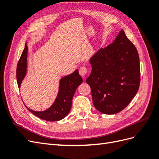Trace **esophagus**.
<instances>
[{
	"mask_svg": "<svg viewBox=\"0 0 159 159\" xmlns=\"http://www.w3.org/2000/svg\"><path fill=\"white\" fill-rule=\"evenodd\" d=\"M88 70V68L86 66H81V68H80V70H79L80 74L81 76H84V75H85L86 74H87Z\"/></svg>",
	"mask_w": 159,
	"mask_h": 159,
	"instance_id": "esophagus-1",
	"label": "esophagus"
}]
</instances>
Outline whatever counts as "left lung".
<instances>
[{
  "instance_id": "1",
  "label": "left lung",
  "mask_w": 159,
  "mask_h": 159,
  "mask_svg": "<svg viewBox=\"0 0 159 159\" xmlns=\"http://www.w3.org/2000/svg\"><path fill=\"white\" fill-rule=\"evenodd\" d=\"M92 67L86 80L93 103L99 111L111 115L125 108L140 85V61L136 47L121 30L114 42L90 59Z\"/></svg>"
}]
</instances>
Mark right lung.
Here are the masks:
<instances>
[{
    "instance_id": "obj_1",
    "label": "right lung",
    "mask_w": 159,
    "mask_h": 159,
    "mask_svg": "<svg viewBox=\"0 0 159 159\" xmlns=\"http://www.w3.org/2000/svg\"><path fill=\"white\" fill-rule=\"evenodd\" d=\"M27 52L28 46L26 44L16 67V80L19 88L26 73ZM82 81L78 70H76L74 73L61 79L58 94L49 109L44 111H35L25 106L31 113L42 119L48 121H60L69 113L75 91Z\"/></svg>"
}]
</instances>
